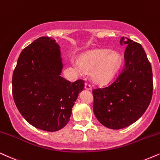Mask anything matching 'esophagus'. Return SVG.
I'll use <instances>...</instances> for the list:
<instances>
[{
    "label": "esophagus",
    "mask_w": 160,
    "mask_h": 160,
    "mask_svg": "<svg viewBox=\"0 0 160 160\" xmlns=\"http://www.w3.org/2000/svg\"><path fill=\"white\" fill-rule=\"evenodd\" d=\"M85 89H86V90H88V91L91 90V86L88 83H87V82H86V83H85Z\"/></svg>",
    "instance_id": "34e87169"
}]
</instances>
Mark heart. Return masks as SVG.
Here are the masks:
<instances>
[{"label": "heart", "mask_w": 160, "mask_h": 160, "mask_svg": "<svg viewBox=\"0 0 160 160\" xmlns=\"http://www.w3.org/2000/svg\"><path fill=\"white\" fill-rule=\"evenodd\" d=\"M121 64V57L118 52L93 50L80 57L78 69L83 72H92L93 81L98 85H105L112 80Z\"/></svg>", "instance_id": "heart-1"}]
</instances>
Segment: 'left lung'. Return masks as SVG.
Instances as JSON below:
<instances>
[{
	"instance_id": "left-lung-1",
	"label": "left lung",
	"mask_w": 160,
	"mask_h": 160,
	"mask_svg": "<svg viewBox=\"0 0 160 160\" xmlns=\"http://www.w3.org/2000/svg\"><path fill=\"white\" fill-rule=\"evenodd\" d=\"M120 44L127 46L122 72L110 86L92 91L95 116L112 129L138 121L149 105L153 92L152 66L141 44L123 37Z\"/></svg>"
}]
</instances>
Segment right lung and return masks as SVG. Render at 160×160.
I'll use <instances>...</instances> for the list:
<instances>
[{
  "instance_id": "right-lung-1",
  "label": "right lung",
  "mask_w": 160,
  "mask_h": 160,
  "mask_svg": "<svg viewBox=\"0 0 160 160\" xmlns=\"http://www.w3.org/2000/svg\"><path fill=\"white\" fill-rule=\"evenodd\" d=\"M60 47L48 37L23 49L12 76V94L21 115L32 126L55 132L69 122L72 108L84 81L72 82L61 77Z\"/></svg>"
}]
</instances>
